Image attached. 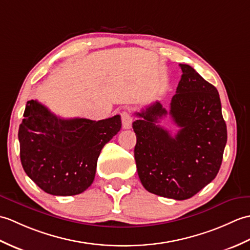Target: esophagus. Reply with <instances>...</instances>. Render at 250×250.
Listing matches in <instances>:
<instances>
[{"instance_id": "1", "label": "esophagus", "mask_w": 250, "mask_h": 250, "mask_svg": "<svg viewBox=\"0 0 250 250\" xmlns=\"http://www.w3.org/2000/svg\"><path fill=\"white\" fill-rule=\"evenodd\" d=\"M121 120H122V126L124 129H129L132 124V118L128 111H123L121 113Z\"/></svg>"}]
</instances>
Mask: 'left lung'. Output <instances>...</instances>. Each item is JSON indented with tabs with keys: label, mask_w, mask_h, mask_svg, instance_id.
Masks as SVG:
<instances>
[{
	"label": "left lung",
	"mask_w": 250,
	"mask_h": 250,
	"mask_svg": "<svg viewBox=\"0 0 250 250\" xmlns=\"http://www.w3.org/2000/svg\"><path fill=\"white\" fill-rule=\"evenodd\" d=\"M182 77L169 114L174 136L157 125L168 114L159 102L137 112L135 159L143 187L157 196L186 200L217 175L227 143L218 91L191 66L180 64Z\"/></svg>",
	"instance_id": "obj_1"
}]
</instances>
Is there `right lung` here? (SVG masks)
Here are the masks:
<instances>
[{
	"label": "right lung",
	"mask_w": 250,
	"mask_h": 250,
	"mask_svg": "<svg viewBox=\"0 0 250 250\" xmlns=\"http://www.w3.org/2000/svg\"><path fill=\"white\" fill-rule=\"evenodd\" d=\"M23 116L18 132L22 167L53 196H75L91 186L102 148L122 127L120 115L97 122L61 119L33 99Z\"/></svg>",
	"instance_id": "right-lung-1"
}]
</instances>
